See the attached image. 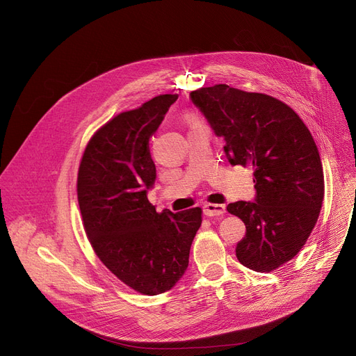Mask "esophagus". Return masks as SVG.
<instances>
[{
	"mask_svg": "<svg viewBox=\"0 0 356 356\" xmlns=\"http://www.w3.org/2000/svg\"><path fill=\"white\" fill-rule=\"evenodd\" d=\"M203 213L207 216H222L223 213H225V204L207 203L203 207Z\"/></svg>",
	"mask_w": 356,
	"mask_h": 356,
	"instance_id": "34e87169",
	"label": "esophagus"
}]
</instances>
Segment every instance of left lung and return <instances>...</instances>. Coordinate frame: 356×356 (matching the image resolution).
I'll return each instance as SVG.
<instances>
[{"label": "left lung", "instance_id": "left-lung-1", "mask_svg": "<svg viewBox=\"0 0 356 356\" xmlns=\"http://www.w3.org/2000/svg\"><path fill=\"white\" fill-rule=\"evenodd\" d=\"M192 102L225 141L232 165H251L255 202L229 203L227 211L245 223L236 244L242 266L268 273L306 244L325 195L319 149L302 118L266 93L215 85L191 92Z\"/></svg>", "mask_w": 356, "mask_h": 356}]
</instances>
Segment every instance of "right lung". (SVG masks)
<instances>
[{
  "mask_svg": "<svg viewBox=\"0 0 356 356\" xmlns=\"http://www.w3.org/2000/svg\"><path fill=\"white\" fill-rule=\"evenodd\" d=\"M165 93L121 112L89 140L78 173V202L90 245L104 266L133 290L156 296L175 287L189 266L202 209L156 211L148 141L176 102Z\"/></svg>",
  "mask_w": 356,
  "mask_h": 356,
  "instance_id": "1",
  "label": "right lung"
}]
</instances>
